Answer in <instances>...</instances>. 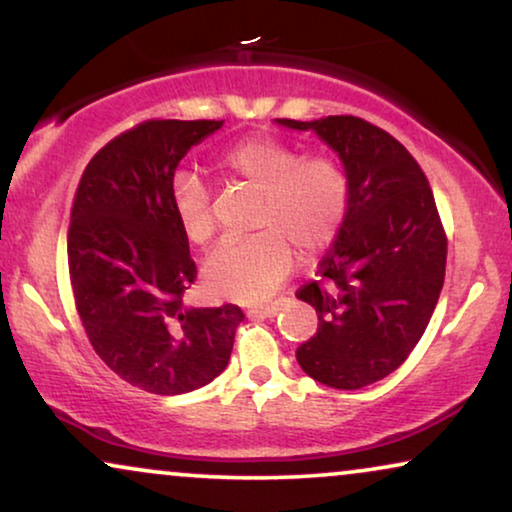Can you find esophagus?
Masks as SVG:
<instances>
[{"mask_svg": "<svg viewBox=\"0 0 512 512\" xmlns=\"http://www.w3.org/2000/svg\"><path fill=\"white\" fill-rule=\"evenodd\" d=\"M282 300H275V303H268V305H258L254 310H249L251 317H275V314L282 310Z\"/></svg>", "mask_w": 512, "mask_h": 512, "instance_id": "1", "label": "esophagus"}]
</instances>
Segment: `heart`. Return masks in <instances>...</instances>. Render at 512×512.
<instances>
[{"mask_svg": "<svg viewBox=\"0 0 512 512\" xmlns=\"http://www.w3.org/2000/svg\"><path fill=\"white\" fill-rule=\"evenodd\" d=\"M221 167L258 188L254 226L247 240L223 242L202 263V284L216 298L256 303L268 298L293 268V248L317 256L331 247L347 216L349 179L338 160L303 158L272 137H249L221 156ZM174 221L191 244H207L216 221L209 191L191 172L174 177L170 188Z\"/></svg>", "mask_w": 512, "mask_h": 512, "instance_id": "1", "label": "heart"}]
</instances>
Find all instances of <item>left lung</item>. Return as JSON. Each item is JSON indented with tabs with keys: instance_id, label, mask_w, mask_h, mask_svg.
Wrapping results in <instances>:
<instances>
[{
	"instance_id": "1",
	"label": "left lung",
	"mask_w": 512,
	"mask_h": 512,
	"mask_svg": "<svg viewBox=\"0 0 512 512\" xmlns=\"http://www.w3.org/2000/svg\"><path fill=\"white\" fill-rule=\"evenodd\" d=\"M275 123L312 130L349 179L347 216L319 279L296 293L319 319L296 359L326 387H368L408 359L436 310L447 261L436 200L408 149L363 118Z\"/></svg>"
}]
</instances>
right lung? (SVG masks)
<instances>
[{"instance_id": "right-lung-1", "label": "right lung", "mask_w": 512, "mask_h": 512, "mask_svg": "<svg viewBox=\"0 0 512 512\" xmlns=\"http://www.w3.org/2000/svg\"><path fill=\"white\" fill-rule=\"evenodd\" d=\"M223 121H146L100 149L76 188L69 277L90 345L149 394L205 387L228 366L237 305L188 307L195 279L170 188L181 158Z\"/></svg>"}]
</instances>
